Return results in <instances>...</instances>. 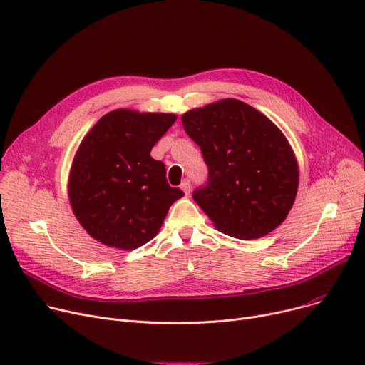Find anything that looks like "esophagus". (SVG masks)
Masks as SVG:
<instances>
[{"mask_svg": "<svg viewBox=\"0 0 365 365\" xmlns=\"http://www.w3.org/2000/svg\"><path fill=\"white\" fill-rule=\"evenodd\" d=\"M180 187H182V190L185 192V195H189V194H190V180H189V179H185V180L182 182Z\"/></svg>", "mask_w": 365, "mask_h": 365, "instance_id": "34e87169", "label": "esophagus"}]
</instances>
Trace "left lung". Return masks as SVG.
<instances>
[{"mask_svg":"<svg viewBox=\"0 0 365 365\" xmlns=\"http://www.w3.org/2000/svg\"><path fill=\"white\" fill-rule=\"evenodd\" d=\"M201 149L208 182L192 194L217 231L240 240L272 232L292 210L299 165L282 131L238 99H223L182 115Z\"/></svg>","mask_w":365,"mask_h":365,"instance_id":"1","label":"left lung"}]
</instances>
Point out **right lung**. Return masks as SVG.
<instances>
[{"instance_id": "add662e5", "label": "right lung", "mask_w": 365, "mask_h": 365, "mask_svg": "<svg viewBox=\"0 0 365 365\" xmlns=\"http://www.w3.org/2000/svg\"><path fill=\"white\" fill-rule=\"evenodd\" d=\"M175 113L115 109L96 123L76 150L68 179L75 217L105 245L134 250L160 231L170 205L183 197L150 150Z\"/></svg>"}]
</instances>
